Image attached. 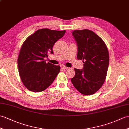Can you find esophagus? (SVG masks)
Returning a JSON list of instances; mask_svg holds the SVG:
<instances>
[{"label":"esophagus","mask_w":129,"mask_h":129,"mask_svg":"<svg viewBox=\"0 0 129 129\" xmlns=\"http://www.w3.org/2000/svg\"><path fill=\"white\" fill-rule=\"evenodd\" d=\"M61 68H62V69H68V67H65V65H61Z\"/></svg>","instance_id":"1"}]
</instances>
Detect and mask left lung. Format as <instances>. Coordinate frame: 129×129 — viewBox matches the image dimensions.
I'll list each match as a JSON object with an SVG mask.
<instances>
[{"label":"left lung","instance_id":"8db88e82","mask_svg":"<svg viewBox=\"0 0 129 129\" xmlns=\"http://www.w3.org/2000/svg\"><path fill=\"white\" fill-rule=\"evenodd\" d=\"M72 34L78 46L77 58L84 61L83 69L75 68L71 81L81 94L92 95L105 80L109 63L108 48L101 38L89 30H74Z\"/></svg>","mask_w":129,"mask_h":129}]
</instances>
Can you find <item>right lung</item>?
<instances>
[{
  "mask_svg": "<svg viewBox=\"0 0 129 129\" xmlns=\"http://www.w3.org/2000/svg\"><path fill=\"white\" fill-rule=\"evenodd\" d=\"M65 31L38 30L27 38L18 59L19 73L23 84L33 92H41L53 83L60 70L59 65L46 63L45 58L53 54V47Z\"/></svg>",
  "mask_w": 129,
  "mask_h": 129,
  "instance_id": "right-lung-1",
  "label": "right lung"
}]
</instances>
